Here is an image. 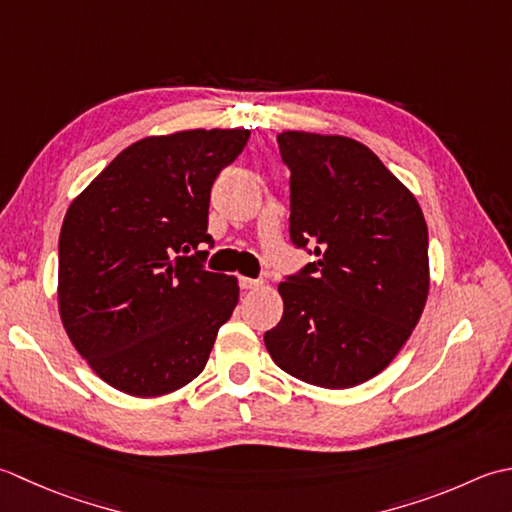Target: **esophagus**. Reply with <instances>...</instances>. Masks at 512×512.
<instances>
[{"label":"esophagus","instance_id":"esophagus-1","mask_svg":"<svg viewBox=\"0 0 512 512\" xmlns=\"http://www.w3.org/2000/svg\"><path fill=\"white\" fill-rule=\"evenodd\" d=\"M238 285H241L243 291H252V289H258L260 287V280H252V278H241L238 280Z\"/></svg>","mask_w":512,"mask_h":512}]
</instances>
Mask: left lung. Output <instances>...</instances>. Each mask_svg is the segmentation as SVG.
<instances>
[{"instance_id":"8db88e82","label":"left lung","mask_w":512,"mask_h":512,"mask_svg":"<svg viewBox=\"0 0 512 512\" xmlns=\"http://www.w3.org/2000/svg\"><path fill=\"white\" fill-rule=\"evenodd\" d=\"M276 141L291 170V241L316 260L278 285L285 309L265 347L302 382L356 387L389 367L422 316L429 229L367 145L300 130Z\"/></svg>"}]
</instances>
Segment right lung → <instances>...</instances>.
<instances>
[{"mask_svg":"<svg viewBox=\"0 0 512 512\" xmlns=\"http://www.w3.org/2000/svg\"><path fill=\"white\" fill-rule=\"evenodd\" d=\"M249 130H181L114 156L59 234V316L110 387L159 398L205 369L238 280L203 269L210 190ZM194 248L196 257H179Z\"/></svg>","mask_w":512,"mask_h":512,"instance_id":"right-lung-1","label":"right lung"}]
</instances>
